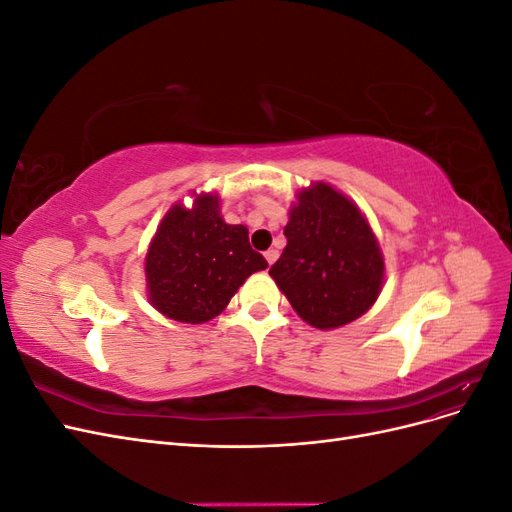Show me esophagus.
<instances>
[{
    "mask_svg": "<svg viewBox=\"0 0 512 512\" xmlns=\"http://www.w3.org/2000/svg\"><path fill=\"white\" fill-rule=\"evenodd\" d=\"M265 260L269 262V267H271L273 262L277 260V252H275V250H267V252H265Z\"/></svg>",
    "mask_w": 512,
    "mask_h": 512,
    "instance_id": "1",
    "label": "esophagus"
}]
</instances>
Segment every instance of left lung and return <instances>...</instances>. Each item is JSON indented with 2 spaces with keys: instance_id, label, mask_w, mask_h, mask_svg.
<instances>
[{
  "instance_id": "1",
  "label": "left lung",
  "mask_w": 512,
  "mask_h": 512,
  "mask_svg": "<svg viewBox=\"0 0 512 512\" xmlns=\"http://www.w3.org/2000/svg\"><path fill=\"white\" fill-rule=\"evenodd\" d=\"M284 235L288 243L269 273L305 322L337 329L374 305L384 260L363 213L344 194L327 183L303 190Z\"/></svg>"
}]
</instances>
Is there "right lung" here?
Here are the masks:
<instances>
[{
    "label": "right lung",
    "instance_id": "1",
    "mask_svg": "<svg viewBox=\"0 0 512 512\" xmlns=\"http://www.w3.org/2000/svg\"><path fill=\"white\" fill-rule=\"evenodd\" d=\"M267 260L252 250L247 228L226 224L218 196L175 205L153 237L145 273L149 299L168 318L200 324L218 316L232 294Z\"/></svg>",
    "mask_w": 512,
    "mask_h": 512
}]
</instances>
